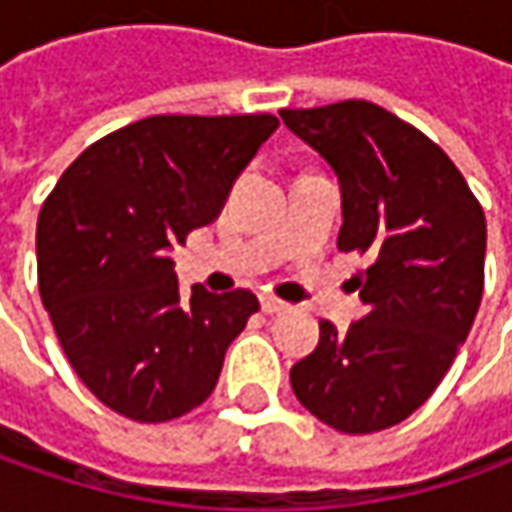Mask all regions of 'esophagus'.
I'll return each instance as SVG.
<instances>
[{
  "label": "esophagus",
  "instance_id": "1",
  "mask_svg": "<svg viewBox=\"0 0 512 512\" xmlns=\"http://www.w3.org/2000/svg\"><path fill=\"white\" fill-rule=\"evenodd\" d=\"M262 310L273 316V313H282V310H287V305L282 302V299H276V296H262Z\"/></svg>",
  "mask_w": 512,
  "mask_h": 512
}]
</instances>
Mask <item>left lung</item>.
<instances>
[{
    "label": "left lung",
    "instance_id": "obj_1",
    "mask_svg": "<svg viewBox=\"0 0 512 512\" xmlns=\"http://www.w3.org/2000/svg\"><path fill=\"white\" fill-rule=\"evenodd\" d=\"M279 116L336 173L339 250L373 256L353 279L367 313L347 330L319 322L290 387L333 430L376 433L430 399L473 327L484 213L447 153L379 105L350 99Z\"/></svg>",
    "mask_w": 512,
    "mask_h": 512
}]
</instances>
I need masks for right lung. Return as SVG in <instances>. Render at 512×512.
<instances>
[{
  "instance_id": "obj_1",
  "label": "right lung",
  "mask_w": 512,
  "mask_h": 512,
  "mask_svg": "<svg viewBox=\"0 0 512 512\" xmlns=\"http://www.w3.org/2000/svg\"><path fill=\"white\" fill-rule=\"evenodd\" d=\"M279 119L150 116L90 145L42 205L39 293L90 393L133 422L205 402L230 342L259 310L250 290L182 296L173 245L219 219Z\"/></svg>"
}]
</instances>
